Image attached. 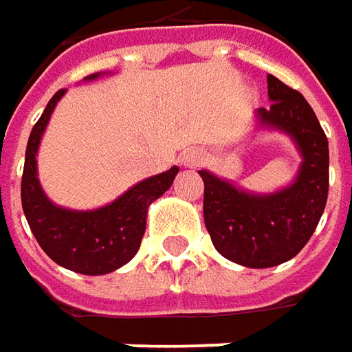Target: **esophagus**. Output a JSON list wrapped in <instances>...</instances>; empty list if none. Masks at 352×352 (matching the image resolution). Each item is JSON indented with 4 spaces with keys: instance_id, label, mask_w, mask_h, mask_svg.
Instances as JSON below:
<instances>
[{
    "instance_id": "obj_1",
    "label": "esophagus",
    "mask_w": 352,
    "mask_h": 352,
    "mask_svg": "<svg viewBox=\"0 0 352 352\" xmlns=\"http://www.w3.org/2000/svg\"><path fill=\"white\" fill-rule=\"evenodd\" d=\"M201 160H204V153H199V151H190L182 156L184 166H196Z\"/></svg>"
}]
</instances>
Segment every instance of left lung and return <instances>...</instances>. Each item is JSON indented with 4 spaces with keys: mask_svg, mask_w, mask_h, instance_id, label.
Segmentation results:
<instances>
[{
    "mask_svg": "<svg viewBox=\"0 0 352 352\" xmlns=\"http://www.w3.org/2000/svg\"><path fill=\"white\" fill-rule=\"evenodd\" d=\"M270 107L256 111L258 127L290 135L302 164L296 180L274 194H252L199 170L204 221L213 247L231 263L270 268L294 258L318 227L329 192V142L305 98L268 74Z\"/></svg>",
    "mask_w": 352,
    "mask_h": 352,
    "instance_id": "1",
    "label": "left lung"
}]
</instances>
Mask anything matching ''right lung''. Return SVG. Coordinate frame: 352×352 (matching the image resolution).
Returning <instances> with one entry per match:
<instances>
[{
  "label": "right lung",
  "instance_id": "right-lung-1",
  "mask_svg": "<svg viewBox=\"0 0 352 352\" xmlns=\"http://www.w3.org/2000/svg\"><path fill=\"white\" fill-rule=\"evenodd\" d=\"M98 76L91 74L86 80H96ZM64 94L66 89H58L52 96L27 142L21 180L23 211L36 243L54 263L78 274H109L137 254L146 227L148 206L172 186L178 166L135 184L116 201L98 210H66L52 204L36 178V151Z\"/></svg>",
  "mask_w": 352,
  "mask_h": 352
}]
</instances>
